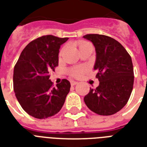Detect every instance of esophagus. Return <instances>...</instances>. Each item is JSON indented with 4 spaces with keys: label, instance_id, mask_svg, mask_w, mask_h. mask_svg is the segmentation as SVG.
<instances>
[{
    "label": "esophagus",
    "instance_id": "34e87169",
    "mask_svg": "<svg viewBox=\"0 0 147 147\" xmlns=\"http://www.w3.org/2000/svg\"><path fill=\"white\" fill-rule=\"evenodd\" d=\"M70 82H71V85H76L78 84V82H76V81H74V80H71L70 81Z\"/></svg>",
    "mask_w": 147,
    "mask_h": 147
}]
</instances>
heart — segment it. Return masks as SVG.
Returning <instances> with one entry per match:
<instances>
[{
	"label": "heart",
	"mask_w": 147,
	"mask_h": 147,
	"mask_svg": "<svg viewBox=\"0 0 147 147\" xmlns=\"http://www.w3.org/2000/svg\"><path fill=\"white\" fill-rule=\"evenodd\" d=\"M88 46H91V44L87 43V42H82V43L79 45V49H82V48H84V47H88ZM84 71H85V69H74V70L71 71V75L73 76H80L81 74H82Z\"/></svg>",
	"instance_id": "heart-1"
}]
</instances>
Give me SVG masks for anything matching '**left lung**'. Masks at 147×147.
<instances>
[{
  "label": "left lung",
  "mask_w": 147,
  "mask_h": 147,
  "mask_svg": "<svg viewBox=\"0 0 147 147\" xmlns=\"http://www.w3.org/2000/svg\"><path fill=\"white\" fill-rule=\"evenodd\" d=\"M83 37L93 43L96 59L94 69L99 85L90 88L85 105L99 115L108 116L121 111L130 98L134 86L132 59L124 47L113 38L99 34Z\"/></svg>",
  "instance_id": "obj_1"
}]
</instances>
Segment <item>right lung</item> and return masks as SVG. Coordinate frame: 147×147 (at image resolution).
Here are the masks:
<instances>
[{
    "mask_svg": "<svg viewBox=\"0 0 147 147\" xmlns=\"http://www.w3.org/2000/svg\"><path fill=\"white\" fill-rule=\"evenodd\" d=\"M69 38L42 36L30 42L22 51L13 69V90L22 108L38 119L57 114L70 91V82L53 87L49 73L59 65L61 45Z\"/></svg>",
    "mask_w": 147,
    "mask_h": 147,
    "instance_id": "right-lung-1",
    "label": "right lung"
}]
</instances>
